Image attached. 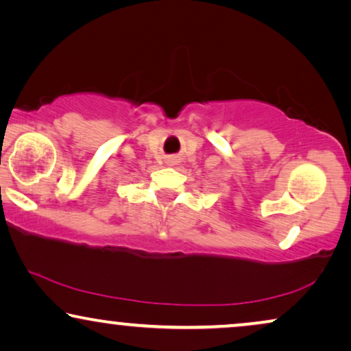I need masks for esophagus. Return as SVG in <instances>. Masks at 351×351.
I'll list each match as a JSON object with an SVG mask.
<instances>
[{
	"label": "esophagus",
	"instance_id": "obj_1",
	"mask_svg": "<svg viewBox=\"0 0 351 351\" xmlns=\"http://www.w3.org/2000/svg\"><path fill=\"white\" fill-rule=\"evenodd\" d=\"M167 165L176 166L177 165V160H176V158H169V160H167Z\"/></svg>",
	"mask_w": 351,
	"mask_h": 351
}]
</instances>
